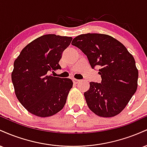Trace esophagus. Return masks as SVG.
I'll return each instance as SVG.
<instances>
[{
  "label": "esophagus",
  "mask_w": 147,
  "mask_h": 147,
  "mask_svg": "<svg viewBox=\"0 0 147 147\" xmlns=\"http://www.w3.org/2000/svg\"><path fill=\"white\" fill-rule=\"evenodd\" d=\"M72 82H73L74 84H78L79 82H80V80H79V79H72Z\"/></svg>",
  "instance_id": "esophagus-1"
}]
</instances>
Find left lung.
<instances>
[{
	"instance_id": "8db88e82",
	"label": "left lung",
	"mask_w": 147,
	"mask_h": 147,
	"mask_svg": "<svg viewBox=\"0 0 147 147\" xmlns=\"http://www.w3.org/2000/svg\"><path fill=\"white\" fill-rule=\"evenodd\" d=\"M72 45L86 55L92 68H99L101 83L90 82L84 92L89 109L103 117L120 113L138 88V70L133 55L122 43L103 34H81Z\"/></svg>"
}]
</instances>
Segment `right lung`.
<instances>
[{
	"label": "right lung",
	"mask_w": 147,
	"mask_h": 147,
	"mask_svg": "<svg viewBox=\"0 0 147 147\" xmlns=\"http://www.w3.org/2000/svg\"><path fill=\"white\" fill-rule=\"evenodd\" d=\"M72 39L56 34L43 35L27 45L14 61L11 81L15 94L32 114L50 117L65 105L72 81L49 74L61 69L59 62Z\"/></svg>",
	"instance_id": "1"
}]
</instances>
